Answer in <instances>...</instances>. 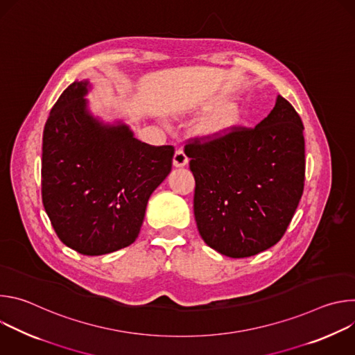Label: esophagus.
<instances>
[{"instance_id":"1","label":"esophagus","mask_w":355,"mask_h":355,"mask_svg":"<svg viewBox=\"0 0 355 355\" xmlns=\"http://www.w3.org/2000/svg\"><path fill=\"white\" fill-rule=\"evenodd\" d=\"M188 162H189V159L185 155V151L182 148H177L175 150V155H174V160H173L174 166L175 167H184V166L188 164Z\"/></svg>"}]
</instances>
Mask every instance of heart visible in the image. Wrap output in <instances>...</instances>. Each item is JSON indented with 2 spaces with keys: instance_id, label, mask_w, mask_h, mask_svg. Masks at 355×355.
Wrapping results in <instances>:
<instances>
[{
  "instance_id": "1",
  "label": "heart",
  "mask_w": 355,
  "mask_h": 355,
  "mask_svg": "<svg viewBox=\"0 0 355 355\" xmlns=\"http://www.w3.org/2000/svg\"><path fill=\"white\" fill-rule=\"evenodd\" d=\"M236 116V112L234 110L229 108L226 111H223L222 114H219L212 122H211V129L214 130H218V129H223L225 126H227Z\"/></svg>"
}]
</instances>
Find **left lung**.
Segmentation results:
<instances>
[{
	"instance_id": "8db88e82",
	"label": "left lung",
	"mask_w": 355,
	"mask_h": 355,
	"mask_svg": "<svg viewBox=\"0 0 355 355\" xmlns=\"http://www.w3.org/2000/svg\"><path fill=\"white\" fill-rule=\"evenodd\" d=\"M303 129L295 108L278 95L254 128L233 125L187 140L193 215L209 247L243 259L282 239L305 187Z\"/></svg>"
}]
</instances>
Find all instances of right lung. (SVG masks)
Instances as JSON below:
<instances>
[{"label":"right lung","instance_id":"add662e5","mask_svg":"<svg viewBox=\"0 0 355 355\" xmlns=\"http://www.w3.org/2000/svg\"><path fill=\"white\" fill-rule=\"evenodd\" d=\"M74 81L43 129L42 202L58 237L84 256H103L139 236L147 200L173 167L174 146H151L128 126H103Z\"/></svg>","mask_w":355,"mask_h":355}]
</instances>
